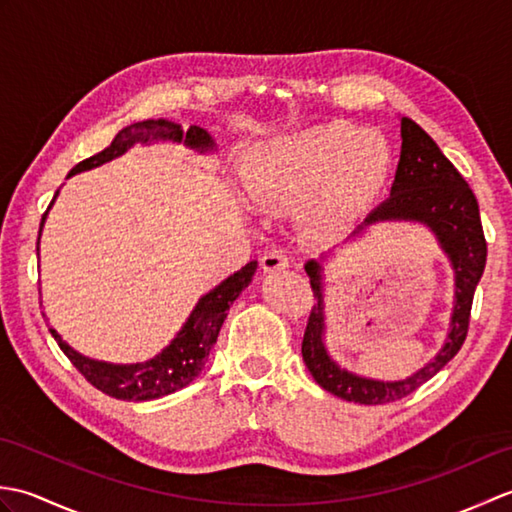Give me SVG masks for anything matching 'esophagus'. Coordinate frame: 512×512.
Wrapping results in <instances>:
<instances>
[{
	"mask_svg": "<svg viewBox=\"0 0 512 512\" xmlns=\"http://www.w3.org/2000/svg\"><path fill=\"white\" fill-rule=\"evenodd\" d=\"M262 268L266 273H275V270H284L288 268V257L281 253V250H270L262 257Z\"/></svg>",
	"mask_w": 512,
	"mask_h": 512,
	"instance_id": "34e87169",
	"label": "esophagus"
}]
</instances>
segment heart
I'll list each match as a JSON object with an SVG mask.
<instances>
[{"instance_id":"heart-1","label":"heart","mask_w":512,"mask_h":512,"mask_svg":"<svg viewBox=\"0 0 512 512\" xmlns=\"http://www.w3.org/2000/svg\"><path fill=\"white\" fill-rule=\"evenodd\" d=\"M387 169L383 136L325 123L259 145L244 171V191L264 213L306 209L308 226L323 233L350 220Z\"/></svg>"}]
</instances>
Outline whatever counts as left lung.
Masks as SVG:
<instances>
[{"label": "left lung", "instance_id": "left-lung-1", "mask_svg": "<svg viewBox=\"0 0 512 512\" xmlns=\"http://www.w3.org/2000/svg\"><path fill=\"white\" fill-rule=\"evenodd\" d=\"M400 136V162L389 198L369 213L358 231H363L369 224L391 220L420 222L427 226L436 235L453 266L455 306L447 343L442 345L433 361L405 380H391V383L387 380L385 383V380L363 378L336 365L325 350L321 266L314 259L306 264L317 303L312 306L306 334H303V363L325 391L347 402H358V405H385V402H396L413 394L460 352L466 332H469L475 288L480 284L486 266V239L480 206H477L469 182L451 165V160L433 143V138L407 116L400 118ZM358 231H354V235Z\"/></svg>", "mask_w": 512, "mask_h": 512}]
</instances>
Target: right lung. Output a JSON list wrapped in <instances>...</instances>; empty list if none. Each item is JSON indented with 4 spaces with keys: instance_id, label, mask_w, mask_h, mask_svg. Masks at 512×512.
<instances>
[{
    "instance_id": "right-lung-1",
    "label": "right lung",
    "mask_w": 512,
    "mask_h": 512,
    "mask_svg": "<svg viewBox=\"0 0 512 512\" xmlns=\"http://www.w3.org/2000/svg\"><path fill=\"white\" fill-rule=\"evenodd\" d=\"M151 140H173V143H184L187 147L198 149V151L213 149V140L202 127L191 125L187 132H182L180 125L165 121V118H158V121H143V123L127 125L116 134L110 147L103 149L101 154L79 162V165L70 171V176L94 167H101L112 158L125 154V151L129 147H134L136 143H151ZM54 198H57V195H54ZM46 215L48 211L41 217L39 235H41L43 222H46ZM255 270H257V262H248L242 270H237V273L224 279L220 286H215L209 295H204L198 301L195 310L191 312L187 323L182 325V330L178 332L176 339L171 341V345H167L158 356H154L151 361H145V363L112 365V363L94 361V358L74 352L72 347L57 334V330L50 328V334L54 336V341L59 343L61 352L70 358V363L85 376V380L92 383L96 389H101L103 394L118 400H134V402L169 396L173 391L187 387L191 380H195V376L202 372L204 363L209 361L211 347L217 341V334H220L228 308L233 306V301L242 295V290L250 284V281H253Z\"/></svg>"
}]
</instances>
